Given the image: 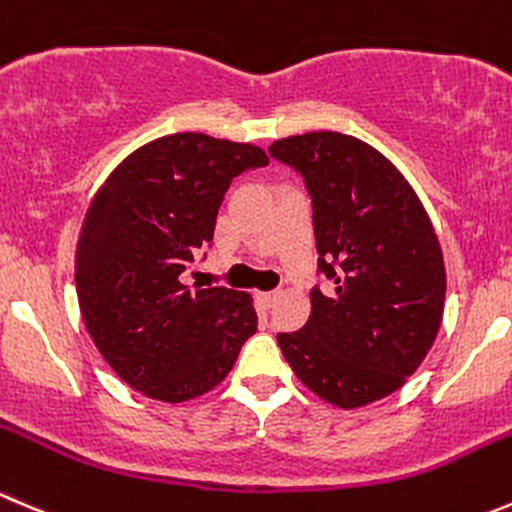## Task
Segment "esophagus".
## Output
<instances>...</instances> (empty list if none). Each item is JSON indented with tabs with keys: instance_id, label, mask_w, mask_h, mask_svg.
<instances>
[{
	"instance_id": "34e87169",
	"label": "esophagus",
	"mask_w": 512,
	"mask_h": 512,
	"mask_svg": "<svg viewBox=\"0 0 512 512\" xmlns=\"http://www.w3.org/2000/svg\"><path fill=\"white\" fill-rule=\"evenodd\" d=\"M280 297V292H257V300H260L262 307H272Z\"/></svg>"
}]
</instances>
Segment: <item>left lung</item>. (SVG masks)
<instances>
[{
    "mask_svg": "<svg viewBox=\"0 0 512 512\" xmlns=\"http://www.w3.org/2000/svg\"><path fill=\"white\" fill-rule=\"evenodd\" d=\"M305 177L317 265L335 282L310 292L312 312L277 342L305 388L355 410L403 388L438 337L445 262L410 182L357 137L307 132L270 145Z\"/></svg>",
    "mask_w": 512,
    "mask_h": 512,
    "instance_id": "8db88e82",
    "label": "left lung"
}]
</instances>
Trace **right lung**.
Instances as JSON below:
<instances>
[{
	"label": "right lung",
	"mask_w": 512,
	"mask_h": 512,
	"mask_svg": "<svg viewBox=\"0 0 512 512\" xmlns=\"http://www.w3.org/2000/svg\"><path fill=\"white\" fill-rule=\"evenodd\" d=\"M265 150L202 132L160 137L124 157L94 192L74 252L89 337L130 388L162 403L210 393L257 330L247 292L180 280L215 235L237 175Z\"/></svg>",
	"instance_id": "1"
}]
</instances>
